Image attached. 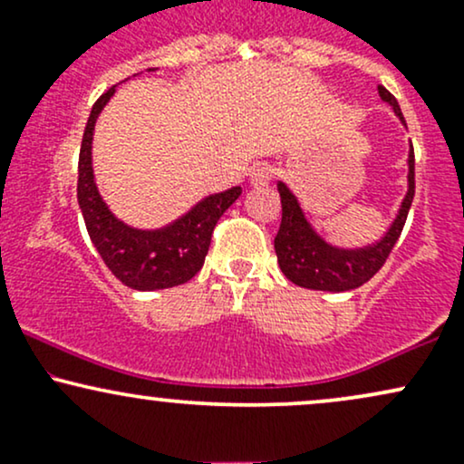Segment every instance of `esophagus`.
<instances>
[{"label": "esophagus", "instance_id": "1", "mask_svg": "<svg viewBox=\"0 0 464 464\" xmlns=\"http://www.w3.org/2000/svg\"><path fill=\"white\" fill-rule=\"evenodd\" d=\"M248 177L253 185H266V183H270V179L275 177V169H273V165H268V163H255L253 168H250Z\"/></svg>", "mask_w": 464, "mask_h": 464}]
</instances>
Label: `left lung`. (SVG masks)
<instances>
[{"label":"left lung","instance_id":"obj_1","mask_svg":"<svg viewBox=\"0 0 464 464\" xmlns=\"http://www.w3.org/2000/svg\"><path fill=\"white\" fill-rule=\"evenodd\" d=\"M380 98L392 106L395 115L406 126L401 109H399L395 95L380 84L377 87ZM281 194V227L275 237V253L284 273L292 284L307 287V290L323 292H347L355 290L371 279L382 266L386 264L388 255L395 248L399 236L414 198V150L410 146L408 152V191L399 207L395 222L386 231L380 242L364 248H338L327 239L318 236L301 209L296 196L287 189L285 183H276Z\"/></svg>","mask_w":464,"mask_h":464}]
</instances>
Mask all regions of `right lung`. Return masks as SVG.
Returning <instances> with one entry per match:
<instances>
[{
    "instance_id": "obj_1",
    "label": "right lung",
    "mask_w": 464,
    "mask_h": 464,
    "mask_svg": "<svg viewBox=\"0 0 464 464\" xmlns=\"http://www.w3.org/2000/svg\"><path fill=\"white\" fill-rule=\"evenodd\" d=\"M152 72V69H148ZM115 87L102 93L93 104L82 135L78 159V205L82 211L89 237L98 248L102 262L124 285L140 292L163 290L185 284L205 264L211 233L242 194V188H231L220 194H211L194 205L179 220L161 228H135L115 218L100 196L93 177L92 143L95 120L113 98Z\"/></svg>"
}]
</instances>
